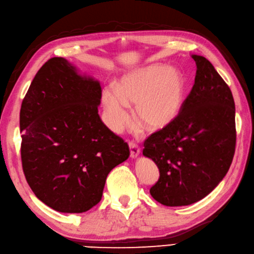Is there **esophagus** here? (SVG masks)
Wrapping results in <instances>:
<instances>
[{
  "instance_id": "obj_1",
  "label": "esophagus",
  "mask_w": 254,
  "mask_h": 254,
  "mask_svg": "<svg viewBox=\"0 0 254 254\" xmlns=\"http://www.w3.org/2000/svg\"><path fill=\"white\" fill-rule=\"evenodd\" d=\"M129 149H130V157L132 159L137 158L139 156V153H140V147H139L134 141L129 142Z\"/></svg>"
}]
</instances>
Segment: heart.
Masks as SVG:
<instances>
[{
	"instance_id": "heart-1",
	"label": "heart",
	"mask_w": 254,
	"mask_h": 254,
	"mask_svg": "<svg viewBox=\"0 0 254 254\" xmlns=\"http://www.w3.org/2000/svg\"><path fill=\"white\" fill-rule=\"evenodd\" d=\"M184 97L182 76L173 69L149 65L126 72L114 85L102 91L105 122L113 131H121L130 121L128 104L134 106L137 123L156 131L169 126L181 112Z\"/></svg>"
}]
</instances>
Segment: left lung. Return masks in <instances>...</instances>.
I'll list each match as a JSON object with an SVG mask.
<instances>
[{"mask_svg": "<svg viewBox=\"0 0 254 254\" xmlns=\"http://www.w3.org/2000/svg\"><path fill=\"white\" fill-rule=\"evenodd\" d=\"M197 70L178 117L143 143V156L158 165L150 189L165 206H186L204 198L225 178L236 150L232 93L214 65L193 55Z\"/></svg>", "mask_w": 254, "mask_h": 254, "instance_id": "8db88e82", "label": "left lung"}]
</instances>
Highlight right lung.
Here are the masks:
<instances>
[{
    "instance_id": "right-lung-1",
    "label": "right lung",
    "mask_w": 254,
    "mask_h": 254,
    "mask_svg": "<svg viewBox=\"0 0 254 254\" xmlns=\"http://www.w3.org/2000/svg\"><path fill=\"white\" fill-rule=\"evenodd\" d=\"M102 87L60 57L36 73L22 102L20 157L37 197L60 213L100 203L108 173L129 157L128 143L98 115Z\"/></svg>"
}]
</instances>
